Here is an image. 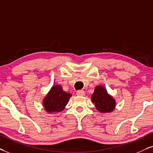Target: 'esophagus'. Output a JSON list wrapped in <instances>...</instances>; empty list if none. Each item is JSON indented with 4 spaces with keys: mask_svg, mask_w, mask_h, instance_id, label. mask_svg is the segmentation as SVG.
Listing matches in <instances>:
<instances>
[{
    "mask_svg": "<svg viewBox=\"0 0 153 153\" xmlns=\"http://www.w3.org/2000/svg\"><path fill=\"white\" fill-rule=\"evenodd\" d=\"M77 95L78 96H84L85 95V91L84 90H78L77 91Z\"/></svg>",
    "mask_w": 153,
    "mask_h": 153,
    "instance_id": "obj_1",
    "label": "esophagus"
}]
</instances>
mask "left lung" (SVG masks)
I'll use <instances>...</instances> for the list:
<instances>
[{
	"instance_id": "1",
	"label": "left lung",
	"mask_w": 153,
	"mask_h": 153,
	"mask_svg": "<svg viewBox=\"0 0 153 153\" xmlns=\"http://www.w3.org/2000/svg\"><path fill=\"white\" fill-rule=\"evenodd\" d=\"M91 100L100 113H109L113 111L116 107L115 99L108 93L107 89L102 85L95 87L94 93L91 96Z\"/></svg>"
}]
</instances>
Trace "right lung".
Wrapping results in <instances>:
<instances>
[{
	"mask_svg": "<svg viewBox=\"0 0 153 153\" xmlns=\"http://www.w3.org/2000/svg\"><path fill=\"white\" fill-rule=\"evenodd\" d=\"M72 94L65 92L62 86L54 85L43 99V107L48 114L62 111L67 105Z\"/></svg>",
	"mask_w": 153,
	"mask_h": 153,
	"instance_id": "add662e5",
	"label": "right lung"
}]
</instances>
